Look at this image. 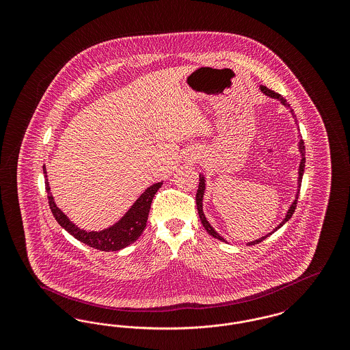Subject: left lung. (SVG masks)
Masks as SVG:
<instances>
[{"label": "left lung", "mask_w": 350, "mask_h": 350, "mask_svg": "<svg viewBox=\"0 0 350 350\" xmlns=\"http://www.w3.org/2000/svg\"><path fill=\"white\" fill-rule=\"evenodd\" d=\"M260 90L267 96V97H270V98H274V100H280L281 103H282L283 106L291 113V116L294 118V120H295V123H298L297 122V118H295V114H294V110L291 109V106L286 102V100L283 98L281 94H278V93H275V92H273V90H270V89H267V86H260ZM298 130H299V127H298ZM298 139H299V142H298V150H299L300 153V163L299 167H298V186H297V193H295V200H293V203L290 204V207L287 208V211H286V214H284V217H283L282 221L271 231V232L267 233L265 236H261L260 239H256V240H253V241H250V243H247V245H254V244H258V243H261L262 240H265L267 237H269L271 233L275 232V231H278L281 227H282L283 224H286L291 217H293V214H294V211H295V207H297V200H298V197H299V189H300V183H301V177H303V173H304V164H306V157H304V143H303V139H301V136L298 135ZM204 191H206V178H204V176H203V173H200V185H198V191H197V197H196V200H197V208H198V214H200V221H202V224H203V227H204V230L207 231V232L210 233L213 237H215L217 240H220V241H224V243H228L223 236H220L219 233L214 230V227L210 224V221L207 220V217L204 215V213H203V197H204Z\"/></svg>", "instance_id": "1"}]
</instances>
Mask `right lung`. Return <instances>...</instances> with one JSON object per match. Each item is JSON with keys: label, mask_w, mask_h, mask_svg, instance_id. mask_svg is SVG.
Segmentation results:
<instances>
[{"label": "right lung", "mask_w": 350, "mask_h": 350, "mask_svg": "<svg viewBox=\"0 0 350 350\" xmlns=\"http://www.w3.org/2000/svg\"><path fill=\"white\" fill-rule=\"evenodd\" d=\"M43 174L46 177V190H47L51 211L56 219V221L79 241L92 248L105 250V252H117V250H123L139 239V236L143 233L147 226L152 200L156 191L163 185L161 181V183H153L150 187H147L142 193V196L133 202V206L127 210V213L113 226L100 231H86L77 227L73 221H70V219L56 206L51 193L46 165H43Z\"/></svg>", "instance_id": "right-lung-1"}]
</instances>
